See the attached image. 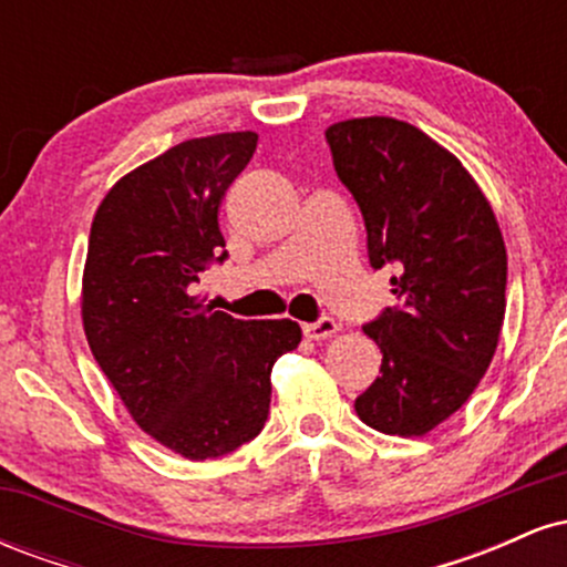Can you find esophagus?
<instances>
[{
    "label": "esophagus",
    "instance_id": "obj_1",
    "mask_svg": "<svg viewBox=\"0 0 567 567\" xmlns=\"http://www.w3.org/2000/svg\"><path fill=\"white\" fill-rule=\"evenodd\" d=\"M338 330H341V324H338L333 317H322V320L303 324V336L309 338V341H324V338L336 336Z\"/></svg>",
    "mask_w": 567,
    "mask_h": 567
}]
</instances>
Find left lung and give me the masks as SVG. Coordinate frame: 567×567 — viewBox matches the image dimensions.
Returning <instances> with one entry per match:
<instances>
[{"mask_svg": "<svg viewBox=\"0 0 567 567\" xmlns=\"http://www.w3.org/2000/svg\"><path fill=\"white\" fill-rule=\"evenodd\" d=\"M324 138L365 218L370 264L400 266V306L362 328L383 360L354 410L375 432L424 437L470 400L496 354L506 311L496 213L461 159L408 122L360 116Z\"/></svg>", "mask_w": 567, "mask_h": 567, "instance_id": "left-lung-1", "label": "left lung"}]
</instances>
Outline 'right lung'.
Returning a JSON list of instances; mask_svg holds the SVG:
<instances>
[{
	"mask_svg": "<svg viewBox=\"0 0 567 567\" xmlns=\"http://www.w3.org/2000/svg\"><path fill=\"white\" fill-rule=\"evenodd\" d=\"M258 135L218 133L122 175L97 205L82 275L90 351L148 437L188 461L261 432L271 368L301 343L292 320H234L197 296L224 261L218 207Z\"/></svg>",
	"mask_w": 567,
	"mask_h": 567,
	"instance_id": "right-lung-1",
	"label": "right lung"
}]
</instances>
